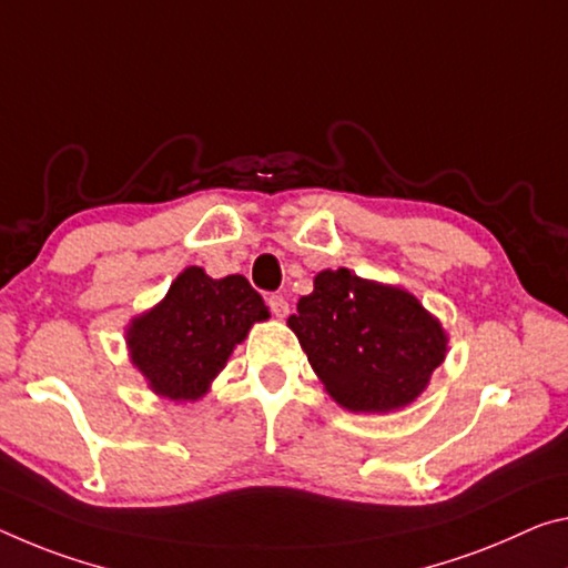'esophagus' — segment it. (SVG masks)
I'll use <instances>...</instances> for the list:
<instances>
[{
	"mask_svg": "<svg viewBox=\"0 0 568 568\" xmlns=\"http://www.w3.org/2000/svg\"><path fill=\"white\" fill-rule=\"evenodd\" d=\"M267 305H270V311H273L275 318H285L287 313H291V305H287V301L283 298V295H270Z\"/></svg>",
	"mask_w": 568,
	"mask_h": 568,
	"instance_id": "esophagus-1",
	"label": "esophagus"
}]
</instances>
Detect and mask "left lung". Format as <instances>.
<instances>
[{
  "mask_svg": "<svg viewBox=\"0 0 568 568\" xmlns=\"http://www.w3.org/2000/svg\"><path fill=\"white\" fill-rule=\"evenodd\" d=\"M313 372L348 412H394L427 389L447 333L412 293L323 270L287 318Z\"/></svg>",
  "mask_w": 568,
  "mask_h": 568,
  "instance_id": "obj_1",
  "label": "left lung"
}]
</instances>
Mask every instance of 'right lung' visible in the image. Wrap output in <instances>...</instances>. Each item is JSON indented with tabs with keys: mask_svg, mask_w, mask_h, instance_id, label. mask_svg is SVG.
Returning <instances> with one entry per match:
<instances>
[{
	"mask_svg": "<svg viewBox=\"0 0 568 568\" xmlns=\"http://www.w3.org/2000/svg\"><path fill=\"white\" fill-rule=\"evenodd\" d=\"M270 318L260 293L242 275L214 281L202 267H186L166 298L125 328L133 366L151 392L194 402L210 392L252 323Z\"/></svg>",
	"mask_w": 568,
	"mask_h": 568,
	"instance_id": "right-lung-1",
	"label": "right lung"
}]
</instances>
